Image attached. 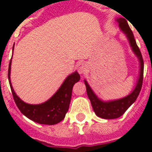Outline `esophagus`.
I'll return each instance as SVG.
<instances>
[{
    "instance_id": "34e87169",
    "label": "esophagus",
    "mask_w": 152,
    "mask_h": 152,
    "mask_svg": "<svg viewBox=\"0 0 152 152\" xmlns=\"http://www.w3.org/2000/svg\"><path fill=\"white\" fill-rule=\"evenodd\" d=\"M77 71H78V72L80 74H85V73L87 72V71H88V66H87V64L86 63H80L78 64V66H77Z\"/></svg>"
}]
</instances>
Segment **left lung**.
<instances>
[{"instance_id":"8db88e82","label":"left lung","mask_w":152,"mask_h":152,"mask_svg":"<svg viewBox=\"0 0 152 152\" xmlns=\"http://www.w3.org/2000/svg\"><path fill=\"white\" fill-rule=\"evenodd\" d=\"M116 21L119 23L120 29L126 36L131 49L138 59V62H139V75H138L137 84L134 87V90L129 95L125 96L122 99L110 100V101H103L102 99H99V97L95 94V93L93 91V89H91V87L89 86L88 82L86 81V80H84L86 86L87 95H88L89 100L91 102L93 109L95 112V114L99 117L107 119V120L119 118L127 111V109L136 101L137 96L141 91V89H142V80H143V59H142V56L140 50L137 45L136 40L134 39V34L131 31L127 21L124 18H116Z\"/></svg>"}]
</instances>
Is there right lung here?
Segmentation results:
<instances>
[{
  "mask_svg": "<svg viewBox=\"0 0 152 152\" xmlns=\"http://www.w3.org/2000/svg\"><path fill=\"white\" fill-rule=\"evenodd\" d=\"M10 70L11 60L10 61L9 64V82L15 103L20 112L25 116H27L32 121L41 124L52 125L58 124L60 121H63L69 108L73 86L80 79V76L77 72L72 73L67 76L62 84V86L59 87V89L57 90V92L46 102L40 104H29L23 102L16 94L13 89L10 80Z\"/></svg>",
  "mask_w": 152,
  "mask_h": 152,
  "instance_id": "1",
  "label": "right lung"
}]
</instances>
